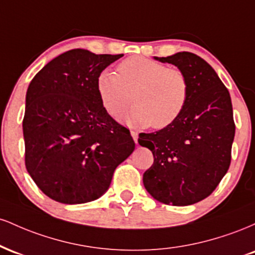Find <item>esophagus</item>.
Here are the masks:
<instances>
[{"mask_svg": "<svg viewBox=\"0 0 255 255\" xmlns=\"http://www.w3.org/2000/svg\"><path fill=\"white\" fill-rule=\"evenodd\" d=\"M130 135H131V137H133L134 141H135V144H137V131L131 130L130 131Z\"/></svg>", "mask_w": 255, "mask_h": 255, "instance_id": "1", "label": "esophagus"}]
</instances>
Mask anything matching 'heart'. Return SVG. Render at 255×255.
Segmentation results:
<instances>
[{
	"mask_svg": "<svg viewBox=\"0 0 255 255\" xmlns=\"http://www.w3.org/2000/svg\"><path fill=\"white\" fill-rule=\"evenodd\" d=\"M119 75L99 73L96 87L109 115L119 116L135 102L124 116L125 124L156 129L169 127L180 118L189 97V84L180 69L142 56L128 57L118 66Z\"/></svg>",
	"mask_w": 255,
	"mask_h": 255,
	"instance_id": "b5f03b06",
	"label": "heart"
}]
</instances>
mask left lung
Here are the masks:
<instances>
[{"instance_id": "obj_1", "label": "left lung", "mask_w": 255, "mask_h": 255, "mask_svg": "<svg viewBox=\"0 0 255 255\" xmlns=\"http://www.w3.org/2000/svg\"><path fill=\"white\" fill-rule=\"evenodd\" d=\"M186 75L189 97L176 121L137 140L153 153L146 191L159 203L187 206L209 197L227 174L235 124L229 91L215 69L192 52L154 57Z\"/></svg>"}]
</instances>
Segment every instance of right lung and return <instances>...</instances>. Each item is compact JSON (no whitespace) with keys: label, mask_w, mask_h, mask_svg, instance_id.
Segmentation results:
<instances>
[{"label":"right lung","mask_w":255,"mask_h":255,"mask_svg":"<svg viewBox=\"0 0 255 255\" xmlns=\"http://www.w3.org/2000/svg\"><path fill=\"white\" fill-rule=\"evenodd\" d=\"M124 55L73 49L32 79L22 121L25 164L44 194L62 204L93 201L135 148L129 130L102 104L99 73Z\"/></svg>","instance_id":"obj_1"}]
</instances>
